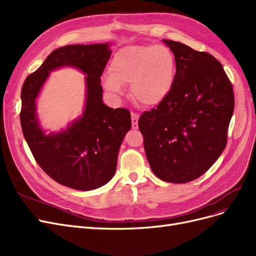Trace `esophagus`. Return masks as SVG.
Segmentation results:
<instances>
[{
    "label": "esophagus",
    "instance_id": "1",
    "mask_svg": "<svg viewBox=\"0 0 256 256\" xmlns=\"http://www.w3.org/2000/svg\"><path fill=\"white\" fill-rule=\"evenodd\" d=\"M130 118H132V128L134 130L138 128V114L135 112H132Z\"/></svg>",
    "mask_w": 256,
    "mask_h": 256
}]
</instances>
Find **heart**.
Listing matches in <instances>:
<instances>
[{"label": "heart", "mask_w": 256, "mask_h": 256, "mask_svg": "<svg viewBox=\"0 0 256 256\" xmlns=\"http://www.w3.org/2000/svg\"><path fill=\"white\" fill-rule=\"evenodd\" d=\"M108 72L103 78L106 90L120 94L121 86L130 85V96L138 105L154 107L164 102L174 85L176 57L166 46H128L114 55Z\"/></svg>", "instance_id": "1"}]
</instances>
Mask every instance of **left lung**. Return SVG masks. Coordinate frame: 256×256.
Returning <instances> with one entry per match:
<instances>
[{
	"instance_id": "left-lung-1",
	"label": "left lung",
	"mask_w": 256,
	"mask_h": 256,
	"mask_svg": "<svg viewBox=\"0 0 256 256\" xmlns=\"http://www.w3.org/2000/svg\"><path fill=\"white\" fill-rule=\"evenodd\" d=\"M176 57L174 85L164 102L142 114L138 128L148 162L164 182L201 176L224 152L234 110V92L215 57L164 39Z\"/></svg>"
}]
</instances>
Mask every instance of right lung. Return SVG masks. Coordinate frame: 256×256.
I'll use <instances>...</instances> for the list:
<instances>
[{"mask_svg":"<svg viewBox=\"0 0 256 256\" xmlns=\"http://www.w3.org/2000/svg\"><path fill=\"white\" fill-rule=\"evenodd\" d=\"M112 51L107 44L58 48L26 78L21 90L20 122L35 160L57 183L76 190H92L112 178L119 148L130 130V112L102 101L101 76ZM72 65L88 76L84 116L64 131L46 136L38 128L34 100L50 70Z\"/></svg>","mask_w":256,"mask_h":256,"instance_id":"add662e5","label":"right lung"}]
</instances>
